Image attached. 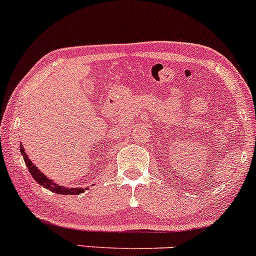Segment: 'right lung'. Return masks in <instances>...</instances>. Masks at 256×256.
<instances>
[{
	"label": "right lung",
	"instance_id": "add662e5",
	"mask_svg": "<svg viewBox=\"0 0 256 256\" xmlns=\"http://www.w3.org/2000/svg\"><path fill=\"white\" fill-rule=\"evenodd\" d=\"M20 152H22V158H24V161L26 164V166L28 167V171H30L32 178L37 182L38 184L42 185V186L46 188V189L50 190V192H54L55 194H60V195H79V194L84 192L85 190H88L89 188H66V186H60V185L54 183L52 179L48 178V176L44 174L43 172L40 171V168L36 167L34 164H32L31 158L28 156L24 150V146L22 144H20Z\"/></svg>",
	"mask_w": 256,
	"mask_h": 256
}]
</instances>
